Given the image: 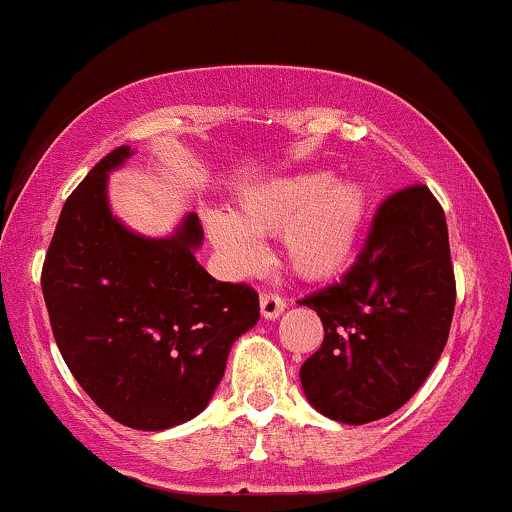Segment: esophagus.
I'll use <instances>...</instances> for the list:
<instances>
[{
    "instance_id": "esophagus-1",
    "label": "esophagus",
    "mask_w": 512,
    "mask_h": 512,
    "mask_svg": "<svg viewBox=\"0 0 512 512\" xmlns=\"http://www.w3.org/2000/svg\"><path fill=\"white\" fill-rule=\"evenodd\" d=\"M285 309V300L275 292H263L261 295V314L266 319H278Z\"/></svg>"
}]
</instances>
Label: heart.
I'll list each match as a JSON object with an SVG mask.
<instances>
[{
    "instance_id": "heart-1",
    "label": "heart",
    "mask_w": 512,
    "mask_h": 512,
    "mask_svg": "<svg viewBox=\"0 0 512 512\" xmlns=\"http://www.w3.org/2000/svg\"><path fill=\"white\" fill-rule=\"evenodd\" d=\"M370 217V195L358 181H333L326 171H300L241 195L239 215L212 210L205 225L234 271L261 266L256 234H280L283 258L304 280L333 278L350 266Z\"/></svg>"
}]
</instances>
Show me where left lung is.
<instances>
[{
  "instance_id": "left-lung-1",
  "label": "left lung",
  "mask_w": 512,
  "mask_h": 512,
  "mask_svg": "<svg viewBox=\"0 0 512 512\" xmlns=\"http://www.w3.org/2000/svg\"><path fill=\"white\" fill-rule=\"evenodd\" d=\"M455 300L435 195L423 183L387 195L353 266L300 300L324 324V343L300 370L309 404L348 426L401 409L442 355Z\"/></svg>"
}]
</instances>
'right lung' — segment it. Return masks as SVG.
I'll return each mask as SVG.
<instances>
[{
  "label": "right lung",
  "instance_id": "obj_1",
  "mask_svg": "<svg viewBox=\"0 0 512 512\" xmlns=\"http://www.w3.org/2000/svg\"><path fill=\"white\" fill-rule=\"evenodd\" d=\"M130 154L108 152L67 198L40 287L57 348L94 404L128 428L166 430L208 406L229 348L258 321V292L200 266L193 212L169 239L120 225L106 179Z\"/></svg>",
  "mask_w": 512,
  "mask_h": 512
}]
</instances>
